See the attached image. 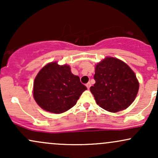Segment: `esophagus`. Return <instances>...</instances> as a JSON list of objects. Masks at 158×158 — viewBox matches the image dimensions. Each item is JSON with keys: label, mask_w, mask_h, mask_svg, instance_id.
I'll list each match as a JSON object with an SVG mask.
<instances>
[{"label": "esophagus", "mask_w": 158, "mask_h": 158, "mask_svg": "<svg viewBox=\"0 0 158 158\" xmlns=\"http://www.w3.org/2000/svg\"><path fill=\"white\" fill-rule=\"evenodd\" d=\"M90 86H91V84H90V82H88V83H87V84H86V87L88 88V89H89Z\"/></svg>", "instance_id": "1"}]
</instances>
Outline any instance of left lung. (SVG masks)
<instances>
[{
  "instance_id": "left-lung-1",
  "label": "left lung",
  "mask_w": 158,
  "mask_h": 158,
  "mask_svg": "<svg viewBox=\"0 0 158 158\" xmlns=\"http://www.w3.org/2000/svg\"><path fill=\"white\" fill-rule=\"evenodd\" d=\"M96 83L90 88L98 106L112 113L128 108L135 99L139 82L135 73L123 61L106 57L95 67Z\"/></svg>"
}]
</instances>
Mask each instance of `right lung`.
<instances>
[{
    "instance_id": "1",
    "label": "right lung",
    "mask_w": 158,
    "mask_h": 158,
    "mask_svg": "<svg viewBox=\"0 0 158 158\" xmlns=\"http://www.w3.org/2000/svg\"><path fill=\"white\" fill-rule=\"evenodd\" d=\"M87 88L68 64L56 61L46 64L37 74L33 83V97L42 109L61 114L77 103Z\"/></svg>"
}]
</instances>
